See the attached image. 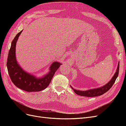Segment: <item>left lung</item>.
Segmentation results:
<instances>
[{
    "label": "left lung",
    "instance_id": "1",
    "mask_svg": "<svg viewBox=\"0 0 126 126\" xmlns=\"http://www.w3.org/2000/svg\"><path fill=\"white\" fill-rule=\"evenodd\" d=\"M119 62L118 63L116 71L115 73V74H114V75L113 76V77H112L111 80H110L107 83H106V84L104 86L97 88H94V89H89L87 90L82 91V90H76L74 89L71 86H70V87L76 94L79 95V96L89 97L101 96V95L106 93L107 91H108L110 88H111V87L114 84V83H115L117 78L118 77V74H119Z\"/></svg>",
    "mask_w": 126,
    "mask_h": 126
}]
</instances>
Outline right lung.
<instances>
[{"label":"right lung","instance_id":"obj_1","mask_svg":"<svg viewBox=\"0 0 126 126\" xmlns=\"http://www.w3.org/2000/svg\"><path fill=\"white\" fill-rule=\"evenodd\" d=\"M22 32L17 34L11 44L7 62L8 74L14 84L20 89L28 92L40 91L48 86L55 72L62 63L58 62L52 63L49 68V71L41 77H37L25 71L18 64L16 57V43Z\"/></svg>","mask_w":126,"mask_h":126}]
</instances>
